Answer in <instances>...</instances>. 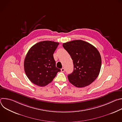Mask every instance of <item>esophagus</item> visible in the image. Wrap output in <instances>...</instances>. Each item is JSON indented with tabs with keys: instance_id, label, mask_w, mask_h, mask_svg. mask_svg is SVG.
<instances>
[{
	"instance_id": "1",
	"label": "esophagus",
	"mask_w": 122,
	"mask_h": 122,
	"mask_svg": "<svg viewBox=\"0 0 122 122\" xmlns=\"http://www.w3.org/2000/svg\"><path fill=\"white\" fill-rule=\"evenodd\" d=\"M61 71H62V72H64L65 71V68H61Z\"/></svg>"
}]
</instances>
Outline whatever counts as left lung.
I'll list each match as a JSON object with an SVG mask.
<instances>
[{
  "mask_svg": "<svg viewBox=\"0 0 122 122\" xmlns=\"http://www.w3.org/2000/svg\"><path fill=\"white\" fill-rule=\"evenodd\" d=\"M63 46L73 62V71L67 76L69 82L77 87H83L92 83L98 76L101 66L97 49L82 40L64 43Z\"/></svg>",
  "mask_w": 122,
  "mask_h": 122,
  "instance_id": "left-lung-1",
  "label": "left lung"
}]
</instances>
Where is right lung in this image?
I'll use <instances>...</instances> for the list:
<instances>
[{
    "instance_id": "1",
    "label": "right lung",
    "mask_w": 122,
    "mask_h": 122,
    "mask_svg": "<svg viewBox=\"0 0 122 122\" xmlns=\"http://www.w3.org/2000/svg\"><path fill=\"white\" fill-rule=\"evenodd\" d=\"M58 42L42 41L34 45L24 61L25 73L29 80L39 86H45L53 81L60 69L56 66L53 54Z\"/></svg>"
}]
</instances>
